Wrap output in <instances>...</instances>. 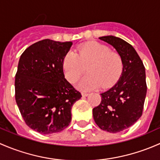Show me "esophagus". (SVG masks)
Returning a JSON list of instances; mask_svg holds the SVG:
<instances>
[{"label": "esophagus", "instance_id": "esophagus-1", "mask_svg": "<svg viewBox=\"0 0 160 160\" xmlns=\"http://www.w3.org/2000/svg\"><path fill=\"white\" fill-rule=\"evenodd\" d=\"M82 95L83 97H86V96H88V93H87V92H82Z\"/></svg>", "mask_w": 160, "mask_h": 160}]
</instances>
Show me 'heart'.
Here are the masks:
<instances>
[{
  "instance_id": "obj_1",
  "label": "heart",
  "mask_w": 160,
  "mask_h": 160,
  "mask_svg": "<svg viewBox=\"0 0 160 160\" xmlns=\"http://www.w3.org/2000/svg\"><path fill=\"white\" fill-rule=\"evenodd\" d=\"M87 66L88 73L82 77L78 87L83 91L105 88L115 84L123 68L122 59L118 52L108 46L97 42L82 44L76 53L69 51L63 58V68L66 79L75 83Z\"/></svg>"
}]
</instances>
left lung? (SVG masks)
Returning <instances> with one entry per match:
<instances>
[{
  "label": "left lung",
  "instance_id": "obj_1",
  "mask_svg": "<svg viewBox=\"0 0 160 160\" xmlns=\"http://www.w3.org/2000/svg\"><path fill=\"white\" fill-rule=\"evenodd\" d=\"M112 45L122 59L119 80L100 94L101 103L92 109L97 126L108 132H119L137 122L142 114L147 86L146 71L134 48L126 41L108 35L99 38Z\"/></svg>",
  "mask_w": 160,
  "mask_h": 160
}]
</instances>
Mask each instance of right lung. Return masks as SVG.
Masks as SVG:
<instances>
[{"label": "right lung", "mask_w": 160, "mask_h": 160, "mask_svg": "<svg viewBox=\"0 0 160 160\" xmlns=\"http://www.w3.org/2000/svg\"><path fill=\"white\" fill-rule=\"evenodd\" d=\"M72 42L44 39L21 55L15 75V100L24 122L42 134L62 131L82 95L65 78L63 58Z\"/></svg>", "instance_id": "add662e5"}]
</instances>
